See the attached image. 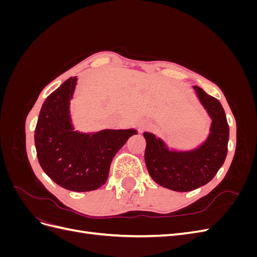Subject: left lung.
Listing matches in <instances>:
<instances>
[{
    "label": "left lung",
    "mask_w": 257,
    "mask_h": 257,
    "mask_svg": "<svg viewBox=\"0 0 257 257\" xmlns=\"http://www.w3.org/2000/svg\"><path fill=\"white\" fill-rule=\"evenodd\" d=\"M193 88L212 119L203 145L191 151H172L154 134L144 133L148 172L158 184L177 192L193 191L212 180L227 154L229 127L221 103L201 88Z\"/></svg>",
    "instance_id": "obj_1"
}]
</instances>
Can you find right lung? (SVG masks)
<instances>
[{"mask_svg": "<svg viewBox=\"0 0 257 257\" xmlns=\"http://www.w3.org/2000/svg\"><path fill=\"white\" fill-rule=\"evenodd\" d=\"M76 83L77 77H71L45 99L34 139L38 162L52 181L69 191L88 192L105 184L115 153L137 132L74 131L69 102Z\"/></svg>", "mask_w": 257, "mask_h": 257, "instance_id": "obj_1", "label": "right lung"}]
</instances>
